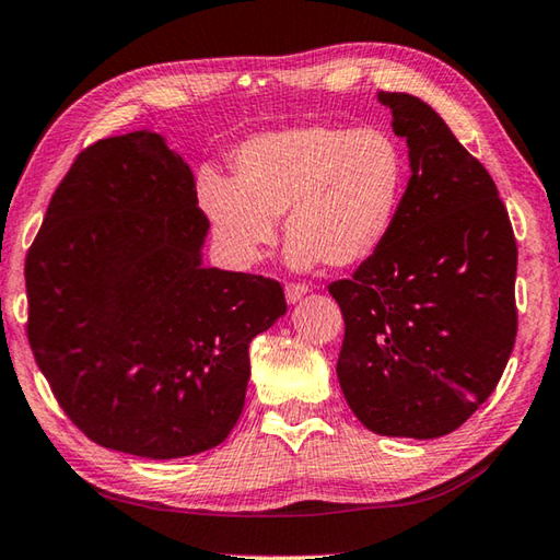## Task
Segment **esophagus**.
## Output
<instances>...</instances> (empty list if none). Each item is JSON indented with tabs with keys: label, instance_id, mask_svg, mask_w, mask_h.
<instances>
[{
	"label": "esophagus",
	"instance_id": "esophagus-1",
	"mask_svg": "<svg viewBox=\"0 0 560 560\" xmlns=\"http://www.w3.org/2000/svg\"><path fill=\"white\" fill-rule=\"evenodd\" d=\"M307 292H310L307 282H288V284H284V298H288L290 304L302 300Z\"/></svg>",
	"mask_w": 560,
	"mask_h": 560
}]
</instances>
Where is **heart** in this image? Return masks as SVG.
<instances>
[{"mask_svg": "<svg viewBox=\"0 0 560 560\" xmlns=\"http://www.w3.org/2000/svg\"><path fill=\"white\" fill-rule=\"evenodd\" d=\"M234 177L207 173L199 202L219 246L250 266L284 214L290 260L358 266L385 244L407 183L402 143L383 126L307 124L266 131L231 155Z\"/></svg>", "mask_w": 560, "mask_h": 560, "instance_id": "1", "label": "heart"}]
</instances>
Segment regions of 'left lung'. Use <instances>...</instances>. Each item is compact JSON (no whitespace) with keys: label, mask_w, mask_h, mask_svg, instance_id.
<instances>
[{"label":"left lung","mask_w":560,"mask_h":560,"mask_svg":"<svg viewBox=\"0 0 560 560\" xmlns=\"http://www.w3.org/2000/svg\"><path fill=\"white\" fill-rule=\"evenodd\" d=\"M411 177L383 246L334 280L343 314L336 375L365 429L436 439L492 395L516 339V241L490 173L446 121L380 92Z\"/></svg>","instance_id":"obj_1"}]
</instances>
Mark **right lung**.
Masks as SVG:
<instances>
[{
    "mask_svg": "<svg viewBox=\"0 0 560 560\" xmlns=\"http://www.w3.org/2000/svg\"><path fill=\"white\" fill-rule=\"evenodd\" d=\"M195 175L153 131L84 149L26 253V336L84 436L141 458L219 446L244 411L248 343L282 284L199 266Z\"/></svg>",
    "mask_w": 560,
    "mask_h": 560,
    "instance_id": "add662e5",
    "label": "right lung"
}]
</instances>
